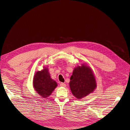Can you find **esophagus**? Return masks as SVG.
Returning <instances> with one entry per match:
<instances>
[{
  "mask_svg": "<svg viewBox=\"0 0 130 130\" xmlns=\"http://www.w3.org/2000/svg\"><path fill=\"white\" fill-rule=\"evenodd\" d=\"M60 86H61V87H66V84H65L63 83V82H62V83H61V84H60Z\"/></svg>",
  "mask_w": 130,
  "mask_h": 130,
  "instance_id": "34e87169",
  "label": "esophagus"
}]
</instances>
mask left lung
Wrapping results in <instances>:
<instances>
[{"instance_id":"left-lung-1","label":"left lung","mask_w":130,"mask_h":130,"mask_svg":"<svg viewBox=\"0 0 130 130\" xmlns=\"http://www.w3.org/2000/svg\"><path fill=\"white\" fill-rule=\"evenodd\" d=\"M70 80V90L74 96L79 100L93 92L97 86L92 69L84 64L74 68Z\"/></svg>"}]
</instances>
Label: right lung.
Segmentation results:
<instances>
[{
  "instance_id": "1",
  "label": "right lung",
  "mask_w": 130,
  "mask_h": 130,
  "mask_svg": "<svg viewBox=\"0 0 130 130\" xmlns=\"http://www.w3.org/2000/svg\"><path fill=\"white\" fill-rule=\"evenodd\" d=\"M57 86L56 82L50 77L48 68L43 67L41 71H38L33 78V87L37 93L43 98L50 96Z\"/></svg>"
}]
</instances>
